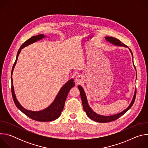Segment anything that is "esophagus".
Wrapping results in <instances>:
<instances>
[{
  "instance_id": "esophagus-1",
  "label": "esophagus",
  "mask_w": 148,
  "mask_h": 148,
  "mask_svg": "<svg viewBox=\"0 0 148 148\" xmlns=\"http://www.w3.org/2000/svg\"><path fill=\"white\" fill-rule=\"evenodd\" d=\"M82 79H83L81 75H78L76 76L75 80V82H76L77 84H78L80 83L82 81Z\"/></svg>"
}]
</instances>
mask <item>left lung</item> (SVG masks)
<instances>
[{
    "instance_id": "left-lung-1",
    "label": "left lung",
    "mask_w": 148,
    "mask_h": 148,
    "mask_svg": "<svg viewBox=\"0 0 148 148\" xmlns=\"http://www.w3.org/2000/svg\"><path fill=\"white\" fill-rule=\"evenodd\" d=\"M105 39H106L107 41H108L110 43L114 44L116 46H123V47H128L127 46H126L125 44H123V43L119 40L118 39L112 37H105ZM130 51H131V54H132V56L133 58V54L132 53V51L130 49H129ZM135 67V66H134ZM135 69L136 70V68L135 67ZM78 89L79 90V92H80V95H81V98L82 100V107L84 108V110L86 111L87 115L92 120L98 122H101V123H106V122H111L113 121H115L117 119H118L120 116H121L122 115H123L126 112H127L133 105L135 100V98H136V90H135V94L134 96V98L132 99V101L131 102V103H130V106L126 108V110H125L124 111H123L122 112L115 114V115H111V116H103V115H98L97 114H96L95 112H94L92 109L90 107V106L88 105V102H87V99L86 98V95L85 92H84V90L82 89V88L80 86H78Z\"/></svg>"
}]
</instances>
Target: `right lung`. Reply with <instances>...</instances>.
I'll return each instance as SVG.
<instances>
[{"mask_svg":"<svg viewBox=\"0 0 148 148\" xmlns=\"http://www.w3.org/2000/svg\"><path fill=\"white\" fill-rule=\"evenodd\" d=\"M44 37H45V36L43 34H38L37 36H32L31 38H30L27 41H26L25 43L21 46L20 48L19 49L17 52L16 59L13 66V68L12 70L11 90H12V97H13L14 102L16 105V106L17 107L18 110H20L23 113H24L25 115H26L27 116H29L30 118L33 120H35L37 121H40V122H49V121H54L57 119L60 116L61 114V111L63 110V108H64L65 101L66 100L67 95L70 90H71V88L75 86V82H74V80L73 79L69 80L67 83H66L64 85L62 86V87L59 91L58 95H57L56 99H54V102L48 108L40 111H29L25 109L22 106H21L20 104L17 101L14 92V88L13 86V79L12 77L13 69L16 64L18 56L21 51V50L23 49L25 47L34 43V42H36L37 40H41V38H43Z\"/></svg>","mask_w":148,"mask_h":148,"instance_id":"obj_1","label":"right lung"}]
</instances>
